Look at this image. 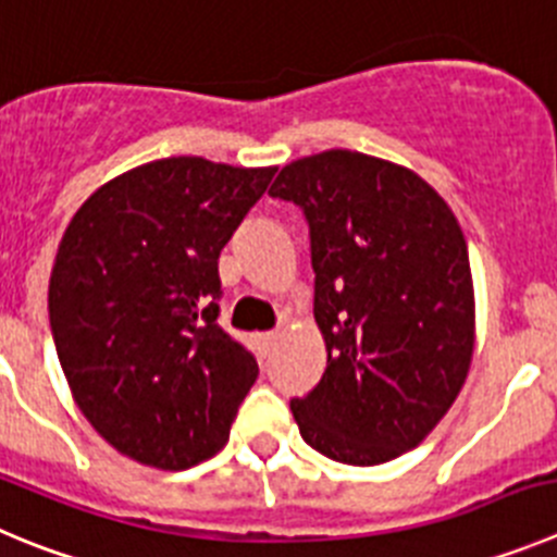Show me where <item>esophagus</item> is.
Listing matches in <instances>:
<instances>
[{
  "mask_svg": "<svg viewBox=\"0 0 557 557\" xmlns=\"http://www.w3.org/2000/svg\"><path fill=\"white\" fill-rule=\"evenodd\" d=\"M275 342H278V331H264V334H259V354L270 356V350L275 348Z\"/></svg>",
  "mask_w": 557,
  "mask_h": 557,
  "instance_id": "34e87169",
  "label": "esophagus"
}]
</instances>
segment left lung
<instances>
[{
  "label": "left lung",
  "instance_id": "obj_1",
  "mask_svg": "<svg viewBox=\"0 0 557 557\" xmlns=\"http://www.w3.org/2000/svg\"><path fill=\"white\" fill-rule=\"evenodd\" d=\"M270 196L309 223L314 320L329 364L289 408L309 447L372 467L447 414L475 348L469 251L456 215L395 162L331 149L289 162Z\"/></svg>",
  "mask_w": 557,
  "mask_h": 557
}]
</instances>
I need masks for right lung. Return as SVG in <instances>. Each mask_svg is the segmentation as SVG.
<instances>
[{"mask_svg": "<svg viewBox=\"0 0 557 557\" xmlns=\"http://www.w3.org/2000/svg\"><path fill=\"white\" fill-rule=\"evenodd\" d=\"M275 168L168 157L82 203L49 282L79 411L124 456L190 469L228 438L257 359L218 325V257Z\"/></svg>", "mask_w": 557, "mask_h": 557, "instance_id": "1", "label": "right lung"}]
</instances>
